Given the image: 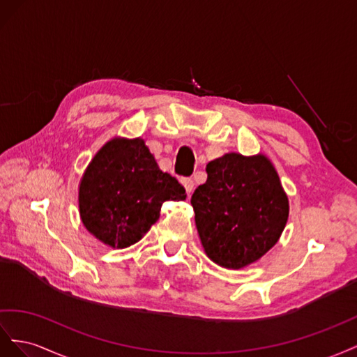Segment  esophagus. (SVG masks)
I'll return each instance as SVG.
<instances>
[{
    "instance_id": "obj_1",
    "label": "esophagus",
    "mask_w": 357,
    "mask_h": 357,
    "mask_svg": "<svg viewBox=\"0 0 357 357\" xmlns=\"http://www.w3.org/2000/svg\"><path fill=\"white\" fill-rule=\"evenodd\" d=\"M181 182H182V185H184V188H185L188 195H191V191L195 190V182H192V179L191 178H182Z\"/></svg>"
}]
</instances>
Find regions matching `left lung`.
Here are the masks:
<instances>
[{
    "mask_svg": "<svg viewBox=\"0 0 357 357\" xmlns=\"http://www.w3.org/2000/svg\"><path fill=\"white\" fill-rule=\"evenodd\" d=\"M206 173L191 196L203 250L220 266L242 269L278 242L289 218L287 195L263 154L229 152L209 161Z\"/></svg>",
    "mask_w": 357,
    "mask_h": 357,
    "instance_id": "obj_1",
    "label": "left lung"
}]
</instances>
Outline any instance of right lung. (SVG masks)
<instances>
[{
  "label": "right lung",
  "mask_w": 357,
  "mask_h": 357,
  "mask_svg": "<svg viewBox=\"0 0 357 357\" xmlns=\"http://www.w3.org/2000/svg\"><path fill=\"white\" fill-rule=\"evenodd\" d=\"M185 197V188L160 170L144 139L115 137L80 179L79 212L91 235L112 248H127L157 222L162 203Z\"/></svg>",
  "instance_id": "1"
}]
</instances>
